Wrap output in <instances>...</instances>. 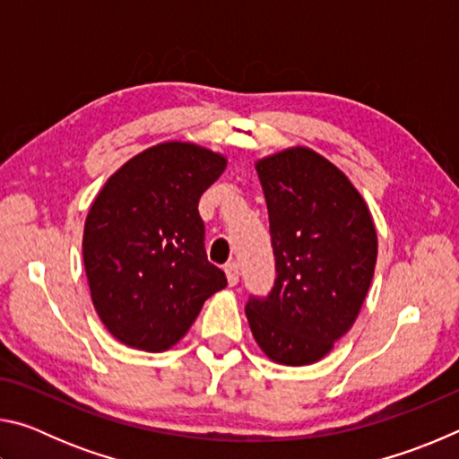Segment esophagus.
<instances>
[{
  "label": "esophagus",
  "instance_id": "obj_1",
  "mask_svg": "<svg viewBox=\"0 0 459 459\" xmlns=\"http://www.w3.org/2000/svg\"><path fill=\"white\" fill-rule=\"evenodd\" d=\"M224 273H227V281L230 287H235L238 283V265L235 261H230L224 265Z\"/></svg>",
  "mask_w": 459,
  "mask_h": 459
}]
</instances>
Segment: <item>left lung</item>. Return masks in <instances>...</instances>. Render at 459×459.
<instances>
[{"label":"left lung","instance_id":"left-lung-1","mask_svg":"<svg viewBox=\"0 0 459 459\" xmlns=\"http://www.w3.org/2000/svg\"><path fill=\"white\" fill-rule=\"evenodd\" d=\"M275 285L245 307L253 338L285 367L322 360L352 328L377 265V229L360 192L309 147L257 160Z\"/></svg>","mask_w":459,"mask_h":459}]
</instances>
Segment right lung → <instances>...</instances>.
I'll list each match as a JSON object with an SVG mask.
<instances>
[{
	"instance_id": "obj_1",
	"label": "right lung",
	"mask_w": 459,
	"mask_h": 459,
	"mask_svg": "<svg viewBox=\"0 0 459 459\" xmlns=\"http://www.w3.org/2000/svg\"><path fill=\"white\" fill-rule=\"evenodd\" d=\"M227 158L190 142H164L126 161L84 221L82 261L100 322L123 344L164 352L204 301L227 287L208 263L198 200Z\"/></svg>"
}]
</instances>
